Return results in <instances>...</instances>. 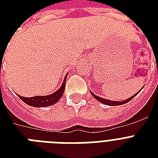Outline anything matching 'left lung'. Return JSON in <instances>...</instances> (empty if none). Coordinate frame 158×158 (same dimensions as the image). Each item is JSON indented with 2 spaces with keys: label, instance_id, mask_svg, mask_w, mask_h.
Segmentation results:
<instances>
[{
  "label": "left lung",
  "instance_id": "left-lung-1",
  "mask_svg": "<svg viewBox=\"0 0 158 158\" xmlns=\"http://www.w3.org/2000/svg\"><path fill=\"white\" fill-rule=\"evenodd\" d=\"M142 88V89H143ZM140 89V90H141ZM140 90L138 93H136V94H135V95H133L132 97H130V98H129L125 99V100H124V101H121V102H119V101H111V100H107V99H105V98H100V97L97 96V95H95V94H94V93H92L91 91H90V93H91V94L93 95V96L94 97V98H96L98 102H102V104H105V105H107V106H120V105H123V104H125L127 103V102H129L130 101V100H132L134 98H135L136 95H137L140 92Z\"/></svg>",
  "mask_w": 158,
  "mask_h": 158
}]
</instances>
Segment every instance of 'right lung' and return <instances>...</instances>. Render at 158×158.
Returning a JSON list of instances; mask_svg holds the SVG:
<instances>
[{"instance_id": "right-lung-1", "label": "right lung", "mask_w": 158, "mask_h": 158, "mask_svg": "<svg viewBox=\"0 0 158 158\" xmlns=\"http://www.w3.org/2000/svg\"><path fill=\"white\" fill-rule=\"evenodd\" d=\"M67 74H66V75L64 76V81L62 83L61 86L53 94L47 95V96H35L32 97V98H25V97H22L19 94H17V95L24 103L28 106H34V107H46V106L54 105L59 101L60 98H61L63 94H64Z\"/></svg>"}]
</instances>
